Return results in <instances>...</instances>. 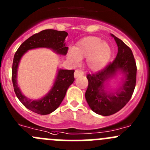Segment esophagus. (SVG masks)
Here are the masks:
<instances>
[{"instance_id": "1", "label": "esophagus", "mask_w": 150, "mask_h": 150, "mask_svg": "<svg viewBox=\"0 0 150 150\" xmlns=\"http://www.w3.org/2000/svg\"><path fill=\"white\" fill-rule=\"evenodd\" d=\"M83 72L81 69H76V70L75 71V74H74V76H75V78H78V77L79 76H82V75H83Z\"/></svg>"}]
</instances>
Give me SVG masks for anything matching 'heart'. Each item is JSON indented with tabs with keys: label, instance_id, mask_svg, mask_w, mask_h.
Returning <instances> with one entry per match:
<instances>
[{
	"label": "heart",
	"instance_id": "1",
	"mask_svg": "<svg viewBox=\"0 0 150 150\" xmlns=\"http://www.w3.org/2000/svg\"><path fill=\"white\" fill-rule=\"evenodd\" d=\"M111 52L108 43L102 41V39L96 36H88L77 42L73 51L68 54V57L75 64H79L80 59L87 58L86 63L89 69L98 71L108 62Z\"/></svg>",
	"mask_w": 150,
	"mask_h": 150
}]
</instances>
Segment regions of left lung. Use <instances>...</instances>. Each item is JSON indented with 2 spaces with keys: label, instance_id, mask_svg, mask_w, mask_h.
Returning <instances> with one entry per match:
<instances>
[{
  "label": "left lung",
  "instance_id": "left-lung-1",
  "mask_svg": "<svg viewBox=\"0 0 150 150\" xmlns=\"http://www.w3.org/2000/svg\"><path fill=\"white\" fill-rule=\"evenodd\" d=\"M111 36L118 47L116 58L101 71L86 76L88 81L86 101L92 111L103 116L117 112L129 102L137 81V64L132 51L120 39L112 34ZM118 71L125 77L122 86L115 92L107 90L105 82Z\"/></svg>",
  "mask_w": 150,
  "mask_h": 150
}]
</instances>
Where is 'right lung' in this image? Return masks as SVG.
Wrapping results in <instances>:
<instances>
[{
	"instance_id": "right-lung-1",
	"label": "right lung",
	"mask_w": 150,
	"mask_h": 150,
	"mask_svg": "<svg viewBox=\"0 0 150 150\" xmlns=\"http://www.w3.org/2000/svg\"><path fill=\"white\" fill-rule=\"evenodd\" d=\"M68 33L65 31L45 30L33 35L22 43L15 53L12 64V83L13 90L19 100L26 108L40 115H48L57 110L65 96L68 88L75 81L74 69H59L54 83L45 96L38 100H33L24 96L18 87L17 69L22 56L28 50L38 48H51L55 53L66 55L68 47L65 38Z\"/></svg>"
}]
</instances>
